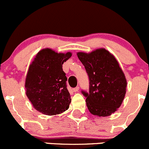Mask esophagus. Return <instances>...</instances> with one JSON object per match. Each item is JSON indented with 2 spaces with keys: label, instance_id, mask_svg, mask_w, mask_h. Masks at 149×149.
<instances>
[{
  "label": "esophagus",
  "instance_id": "34e87169",
  "mask_svg": "<svg viewBox=\"0 0 149 149\" xmlns=\"http://www.w3.org/2000/svg\"><path fill=\"white\" fill-rule=\"evenodd\" d=\"M79 86H77V87L74 88H73V92H78V91H79Z\"/></svg>",
  "mask_w": 149,
  "mask_h": 149
}]
</instances>
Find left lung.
Here are the masks:
<instances>
[{"mask_svg": "<svg viewBox=\"0 0 149 149\" xmlns=\"http://www.w3.org/2000/svg\"><path fill=\"white\" fill-rule=\"evenodd\" d=\"M78 58L85 67L89 77V93L86 106L91 113L109 116L118 110L124 99L127 81L119 63L105 48L92 52H78Z\"/></svg>", "mask_w": 149, "mask_h": 149, "instance_id": "left-lung-1", "label": "left lung"}]
</instances>
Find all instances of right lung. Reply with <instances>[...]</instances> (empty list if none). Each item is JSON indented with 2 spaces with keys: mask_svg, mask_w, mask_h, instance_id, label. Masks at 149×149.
Listing matches in <instances>:
<instances>
[{
  "mask_svg": "<svg viewBox=\"0 0 149 149\" xmlns=\"http://www.w3.org/2000/svg\"><path fill=\"white\" fill-rule=\"evenodd\" d=\"M71 56L70 52L43 48L30 64L25 81L26 94L38 111L54 116L69 108L71 99L62 66Z\"/></svg>",
  "mask_w": 149,
  "mask_h": 149,
  "instance_id": "1",
  "label": "right lung"
}]
</instances>
